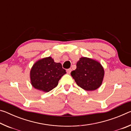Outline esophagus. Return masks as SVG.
<instances>
[{
    "mask_svg": "<svg viewBox=\"0 0 131 131\" xmlns=\"http://www.w3.org/2000/svg\"><path fill=\"white\" fill-rule=\"evenodd\" d=\"M66 72H67L68 73L70 74V73H71V72H72V69H71V68L68 69H67V70H66Z\"/></svg>",
    "mask_w": 131,
    "mask_h": 131,
    "instance_id": "esophagus-1",
    "label": "esophagus"
}]
</instances>
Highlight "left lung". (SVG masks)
<instances>
[{"mask_svg":"<svg viewBox=\"0 0 131 131\" xmlns=\"http://www.w3.org/2000/svg\"><path fill=\"white\" fill-rule=\"evenodd\" d=\"M71 76L79 87L86 91H94L101 85L104 69L101 64L89 58L82 57L76 64Z\"/></svg>","mask_w":131,"mask_h":131,"instance_id":"1","label":"left lung"}]
</instances>
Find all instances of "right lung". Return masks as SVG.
I'll list each match as a JSON object with an SVG mask.
<instances>
[{"label": "right lung", "instance_id": "obj_1", "mask_svg": "<svg viewBox=\"0 0 131 131\" xmlns=\"http://www.w3.org/2000/svg\"><path fill=\"white\" fill-rule=\"evenodd\" d=\"M66 73L61 63L55 62L51 57L40 59L30 72L31 84L37 90L49 92L57 86L61 77Z\"/></svg>", "mask_w": 131, "mask_h": 131}]
</instances>
